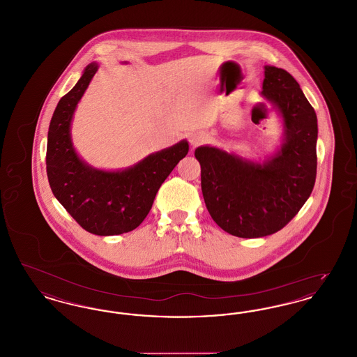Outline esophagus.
Wrapping results in <instances>:
<instances>
[{
	"label": "esophagus",
	"instance_id": "obj_1",
	"mask_svg": "<svg viewBox=\"0 0 357 357\" xmlns=\"http://www.w3.org/2000/svg\"><path fill=\"white\" fill-rule=\"evenodd\" d=\"M206 139H207V136L202 134V132L194 134V135L190 136V143H191L192 147H197V146H199L201 143L206 142Z\"/></svg>",
	"mask_w": 357,
	"mask_h": 357
}]
</instances>
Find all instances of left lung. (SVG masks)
I'll return each instance as SVG.
<instances>
[{
  "label": "left lung",
  "mask_w": 357,
  "mask_h": 357,
  "mask_svg": "<svg viewBox=\"0 0 357 357\" xmlns=\"http://www.w3.org/2000/svg\"><path fill=\"white\" fill-rule=\"evenodd\" d=\"M261 95L282 120L280 147L262 162L201 146L204 204L231 236L259 238L281 230L304 206L316 181L317 116L300 84L285 69L265 66Z\"/></svg>",
  "instance_id": "left-lung-1"
}]
</instances>
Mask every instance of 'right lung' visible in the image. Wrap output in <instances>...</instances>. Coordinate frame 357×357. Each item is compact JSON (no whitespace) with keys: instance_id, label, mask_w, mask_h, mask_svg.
Wrapping results in <instances>:
<instances>
[{"instance_id":"right-lung-1","label":"right lung","mask_w":357,"mask_h":357,"mask_svg":"<svg viewBox=\"0 0 357 357\" xmlns=\"http://www.w3.org/2000/svg\"><path fill=\"white\" fill-rule=\"evenodd\" d=\"M98 69V63L88 64L53 112L47 174L53 195L84 230L96 236H118L144 221L159 187L188 153V143L181 140L123 170H100L84 162L72 143L70 126L76 107Z\"/></svg>"}]
</instances>
